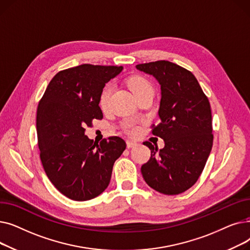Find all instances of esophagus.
I'll return each mask as SVG.
<instances>
[{"instance_id": "esophagus-1", "label": "esophagus", "mask_w": 250, "mask_h": 250, "mask_svg": "<svg viewBox=\"0 0 250 250\" xmlns=\"http://www.w3.org/2000/svg\"><path fill=\"white\" fill-rule=\"evenodd\" d=\"M135 146H137V143H136L135 141H130V140H127V141H126V147H127L128 149L134 148Z\"/></svg>"}]
</instances>
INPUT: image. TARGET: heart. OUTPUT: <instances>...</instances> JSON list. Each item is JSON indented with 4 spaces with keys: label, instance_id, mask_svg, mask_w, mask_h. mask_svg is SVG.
Segmentation results:
<instances>
[{
    "label": "heart",
    "instance_id": "b5f03b06",
    "mask_svg": "<svg viewBox=\"0 0 250 250\" xmlns=\"http://www.w3.org/2000/svg\"><path fill=\"white\" fill-rule=\"evenodd\" d=\"M128 87L129 89L133 91V93L135 95H137L138 93H140V92L144 91V90H148V89H152V86L150 85V83L146 80V79H144L142 77H134L130 79V80L128 81ZM109 94H110V87L109 86H106L105 87L101 94H100V100H99V103L101 106H105L106 105L107 101H108V97H109ZM128 130L129 132H136V128L132 125H128Z\"/></svg>",
    "mask_w": 250,
    "mask_h": 250
}]
</instances>
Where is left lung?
Instances as JSON below:
<instances>
[{"instance_id": "8db88e82", "label": "left lung", "mask_w": 250, "mask_h": 250, "mask_svg": "<svg viewBox=\"0 0 250 250\" xmlns=\"http://www.w3.org/2000/svg\"><path fill=\"white\" fill-rule=\"evenodd\" d=\"M153 76L161 89L160 124L152 130L163 139L158 150L151 143L150 160L141 172L153 189L174 195L198 181L213 146L211 105L191 72L168 61L136 65Z\"/></svg>"}]
</instances>
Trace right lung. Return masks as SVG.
<instances>
[{
    "label": "right lung",
    "instance_id": "right-lung-1",
    "mask_svg": "<svg viewBox=\"0 0 250 250\" xmlns=\"http://www.w3.org/2000/svg\"><path fill=\"white\" fill-rule=\"evenodd\" d=\"M123 67L84 63L59 72L38 103L36 129L44 171L56 188L73 201H88L109 185L112 167L125 150L120 137L99 144L85 126L102 120L101 92Z\"/></svg>",
    "mask_w": 250,
    "mask_h": 250
}]
</instances>
